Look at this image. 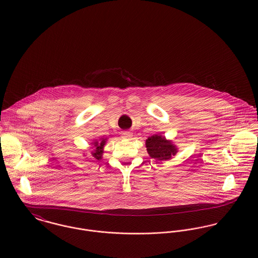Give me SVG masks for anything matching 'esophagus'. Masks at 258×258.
Wrapping results in <instances>:
<instances>
[{
  "mask_svg": "<svg viewBox=\"0 0 258 258\" xmlns=\"http://www.w3.org/2000/svg\"><path fill=\"white\" fill-rule=\"evenodd\" d=\"M121 135H122V138H123V139H126V140H130V139H132V137H133V134H132L131 132H129V131H125V132H123Z\"/></svg>",
  "mask_w": 258,
  "mask_h": 258,
  "instance_id": "obj_1",
  "label": "esophagus"
}]
</instances>
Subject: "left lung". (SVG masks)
I'll return each instance as SVG.
<instances>
[{"label": "left lung", "instance_id": "8db88e82", "mask_svg": "<svg viewBox=\"0 0 258 258\" xmlns=\"http://www.w3.org/2000/svg\"><path fill=\"white\" fill-rule=\"evenodd\" d=\"M146 148L150 157L158 161L170 160L178 152V149L171 141L161 135L149 137L146 140Z\"/></svg>", "mask_w": 258, "mask_h": 258}]
</instances>
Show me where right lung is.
<instances>
[{
  "label": "right lung",
  "instance_id": "right-lung-1",
  "mask_svg": "<svg viewBox=\"0 0 258 258\" xmlns=\"http://www.w3.org/2000/svg\"><path fill=\"white\" fill-rule=\"evenodd\" d=\"M107 139L101 138L100 141H94L93 143H91L93 145V151L91 152V157L92 159H96V160H100L102 158V154H103V147L106 143Z\"/></svg>",
  "mask_w": 258,
  "mask_h": 258
}]
</instances>
